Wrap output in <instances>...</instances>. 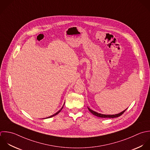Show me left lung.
I'll return each mask as SVG.
<instances>
[{
    "instance_id": "obj_1",
    "label": "left lung",
    "mask_w": 150,
    "mask_h": 150,
    "mask_svg": "<svg viewBox=\"0 0 150 150\" xmlns=\"http://www.w3.org/2000/svg\"><path fill=\"white\" fill-rule=\"evenodd\" d=\"M88 110H89V112H90L91 113H92L93 115H95V116H97V117H102V118H115V117H118L120 116L121 115H122L124 113V112L126 110V109H127V108L126 109H125V110H123V112H120V113H118V114H116V115H103V114L99 113H98V112H95V111H93V110L91 109H90L89 108H88Z\"/></svg>"
}]
</instances>
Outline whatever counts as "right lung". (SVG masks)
I'll use <instances>...</instances> for the list:
<instances>
[{"label":"right lung","instance_id":"right-lung-1","mask_svg":"<svg viewBox=\"0 0 150 150\" xmlns=\"http://www.w3.org/2000/svg\"><path fill=\"white\" fill-rule=\"evenodd\" d=\"M64 105H63V106H64ZM63 106L62 107V108L59 110V111H58L57 113H55V114H54L53 115H52V116H49V117H46V118H44V119H48V118H50V117H53V116H55V115H57V114H58L61 111V110L62 109V108H63Z\"/></svg>","mask_w":150,"mask_h":150}]
</instances>
